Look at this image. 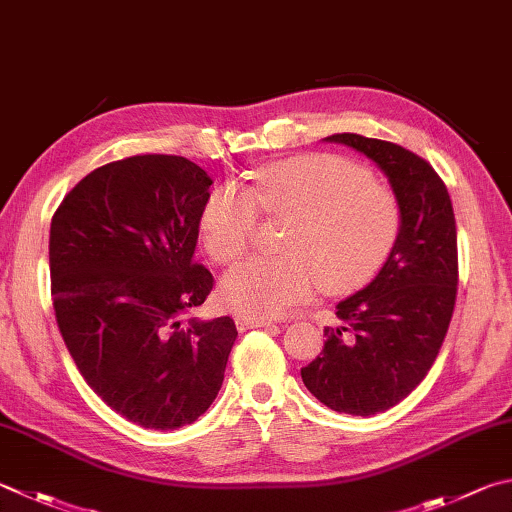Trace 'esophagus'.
Instances as JSON below:
<instances>
[{
    "instance_id": "esophagus-1",
    "label": "esophagus",
    "mask_w": 512,
    "mask_h": 512,
    "mask_svg": "<svg viewBox=\"0 0 512 512\" xmlns=\"http://www.w3.org/2000/svg\"><path fill=\"white\" fill-rule=\"evenodd\" d=\"M239 331H248V329H257V327H273L271 320L266 318H246V315H239L235 320Z\"/></svg>"
}]
</instances>
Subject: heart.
Returning a JSON list of instances; mask_svg holds the SVG:
<instances>
[{"label":"heart","instance_id":"obj_1","mask_svg":"<svg viewBox=\"0 0 512 512\" xmlns=\"http://www.w3.org/2000/svg\"><path fill=\"white\" fill-rule=\"evenodd\" d=\"M259 210L293 219L282 257H250L226 273L221 300L246 318H271L324 293L342 295L374 277L401 235L396 194L336 154L297 156L255 174L253 192L226 181L208 194L199 228L208 255L230 264L253 244Z\"/></svg>","mask_w":512,"mask_h":512}]
</instances>
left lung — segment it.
<instances>
[{
    "label": "left lung",
    "mask_w": 512,
    "mask_h": 512,
    "mask_svg": "<svg viewBox=\"0 0 512 512\" xmlns=\"http://www.w3.org/2000/svg\"><path fill=\"white\" fill-rule=\"evenodd\" d=\"M324 141L374 161L403 210L392 255L362 291L336 306L340 324L324 327V349L302 367L304 385L320 403L371 416L401 403L439 356L457 300V224L448 188L421 156L360 134Z\"/></svg>",
    "instance_id": "1"
}]
</instances>
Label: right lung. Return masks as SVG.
<instances>
[{
    "label": "right lung",
    "instance_id": "add662e5",
    "mask_svg": "<svg viewBox=\"0 0 512 512\" xmlns=\"http://www.w3.org/2000/svg\"><path fill=\"white\" fill-rule=\"evenodd\" d=\"M210 185L183 156H129L87 174L51 219L64 345L111 410L150 430H176L208 410L237 338L228 315L181 320L215 286L194 264Z\"/></svg>",
    "mask_w": 512,
    "mask_h": 512
}]
</instances>
